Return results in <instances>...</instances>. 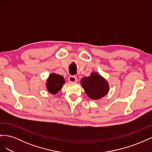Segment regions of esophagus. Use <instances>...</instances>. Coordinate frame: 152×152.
Here are the masks:
<instances>
[{
  "label": "esophagus",
  "mask_w": 152,
  "mask_h": 152,
  "mask_svg": "<svg viewBox=\"0 0 152 152\" xmlns=\"http://www.w3.org/2000/svg\"><path fill=\"white\" fill-rule=\"evenodd\" d=\"M68 81L72 82V83H74V82H76L77 81V79L75 76H70L68 78Z\"/></svg>",
  "instance_id": "34e87169"
}]
</instances>
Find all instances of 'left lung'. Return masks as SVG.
Wrapping results in <instances>:
<instances>
[{"instance_id": "left-lung-1", "label": "left lung", "mask_w": 152, "mask_h": 152, "mask_svg": "<svg viewBox=\"0 0 152 152\" xmlns=\"http://www.w3.org/2000/svg\"><path fill=\"white\" fill-rule=\"evenodd\" d=\"M80 84L87 96L94 100L102 98L109 91L108 82L97 72H93L90 76L82 78Z\"/></svg>"}]
</instances>
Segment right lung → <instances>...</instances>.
Listing matches in <instances>:
<instances>
[{"label": "right lung", "instance_id": "obj_1", "mask_svg": "<svg viewBox=\"0 0 152 152\" xmlns=\"http://www.w3.org/2000/svg\"><path fill=\"white\" fill-rule=\"evenodd\" d=\"M65 82L62 75L53 73L50 74L46 82V88L50 93L56 94L62 88L63 84Z\"/></svg>", "mask_w": 152, "mask_h": 152}]
</instances>
